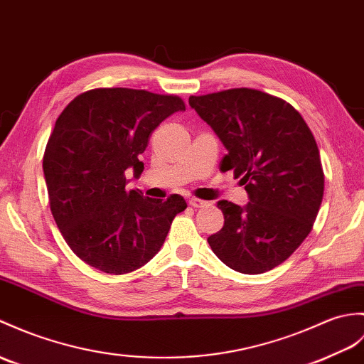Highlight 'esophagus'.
Masks as SVG:
<instances>
[{
	"label": "esophagus",
	"mask_w": 364,
	"mask_h": 364,
	"mask_svg": "<svg viewBox=\"0 0 364 364\" xmlns=\"http://www.w3.org/2000/svg\"><path fill=\"white\" fill-rule=\"evenodd\" d=\"M189 205L192 206V208H208V206H210V203L209 201H206V200H200V198H191L189 200Z\"/></svg>",
	"instance_id": "esophagus-1"
}]
</instances>
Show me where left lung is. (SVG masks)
<instances>
[{
  "mask_svg": "<svg viewBox=\"0 0 364 364\" xmlns=\"http://www.w3.org/2000/svg\"><path fill=\"white\" fill-rule=\"evenodd\" d=\"M189 105L220 138V171L248 192L247 206L217 203L225 225L208 243L225 265L260 274L299 248L316 220L324 172L314 133L284 99L252 88L191 96Z\"/></svg>",
  "mask_w": 364,
  "mask_h": 364,
  "instance_id": "8db88e82",
  "label": "left lung"
}]
</instances>
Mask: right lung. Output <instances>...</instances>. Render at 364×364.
<instances>
[{"label":"right lung","instance_id":"obj_1","mask_svg":"<svg viewBox=\"0 0 364 364\" xmlns=\"http://www.w3.org/2000/svg\"><path fill=\"white\" fill-rule=\"evenodd\" d=\"M183 99L133 88H95L75 96L57 117L43 155L49 206L68 247L108 274L138 269L161 248L181 196L166 201L125 189L156 127Z\"/></svg>","mask_w":364,"mask_h":364}]
</instances>
